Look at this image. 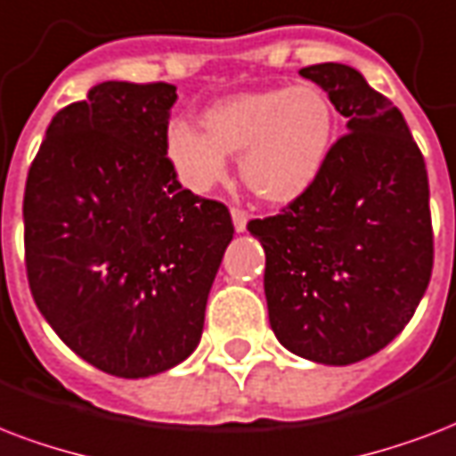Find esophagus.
Returning a JSON list of instances; mask_svg holds the SVG:
<instances>
[{"label": "esophagus", "instance_id": "34e87169", "mask_svg": "<svg viewBox=\"0 0 456 456\" xmlns=\"http://www.w3.org/2000/svg\"><path fill=\"white\" fill-rule=\"evenodd\" d=\"M231 218H232V225H235V231H238V232H245L247 231V221H249V216H247V211L231 209Z\"/></svg>", "mask_w": 456, "mask_h": 456}]
</instances>
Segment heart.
<instances>
[{
	"label": "heart",
	"mask_w": 456,
	"mask_h": 456,
	"mask_svg": "<svg viewBox=\"0 0 456 456\" xmlns=\"http://www.w3.org/2000/svg\"><path fill=\"white\" fill-rule=\"evenodd\" d=\"M204 133L173 123L166 159L192 192H209L240 157V175L264 202L290 204L319 180L333 151L338 114L316 85L268 87L216 102Z\"/></svg>",
	"instance_id": "1"
}]
</instances>
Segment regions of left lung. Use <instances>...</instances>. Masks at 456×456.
Returning <instances> with one entry per match:
<instances>
[{"label":"left lung","instance_id":"8db88e82","mask_svg":"<svg viewBox=\"0 0 456 456\" xmlns=\"http://www.w3.org/2000/svg\"><path fill=\"white\" fill-rule=\"evenodd\" d=\"M347 118L319 180L247 231L266 252L268 321L292 354L347 366L393 342L433 271L428 173L393 102L345 63L299 70Z\"/></svg>","mask_w":456,"mask_h":456}]
</instances>
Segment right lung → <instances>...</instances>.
Wrapping results in <instances>:
<instances>
[{
    "mask_svg": "<svg viewBox=\"0 0 456 456\" xmlns=\"http://www.w3.org/2000/svg\"><path fill=\"white\" fill-rule=\"evenodd\" d=\"M168 83L94 85L52 118L26 180L28 283L80 359L118 379L185 362L225 247L231 211L192 195L166 159Z\"/></svg>",
    "mask_w": 456,
    "mask_h": 456,
    "instance_id": "add662e5",
    "label": "right lung"
}]
</instances>
